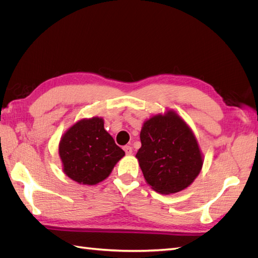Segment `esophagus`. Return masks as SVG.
Here are the masks:
<instances>
[{"label":"esophagus","instance_id":"esophagus-1","mask_svg":"<svg viewBox=\"0 0 258 258\" xmlns=\"http://www.w3.org/2000/svg\"><path fill=\"white\" fill-rule=\"evenodd\" d=\"M123 151L126 153V155H131L132 154V147L129 145H126L123 147Z\"/></svg>","mask_w":258,"mask_h":258}]
</instances>
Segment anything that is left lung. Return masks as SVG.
Segmentation results:
<instances>
[{"mask_svg": "<svg viewBox=\"0 0 258 258\" xmlns=\"http://www.w3.org/2000/svg\"><path fill=\"white\" fill-rule=\"evenodd\" d=\"M139 160L146 183L159 194L187 188L200 173L204 156L197 139L176 112L169 110L147 119L140 134Z\"/></svg>", "mask_w": 258, "mask_h": 258, "instance_id": "obj_1", "label": "left lung"}]
</instances>
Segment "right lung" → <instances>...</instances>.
Wrapping results in <instances>:
<instances>
[{"mask_svg":"<svg viewBox=\"0 0 258 258\" xmlns=\"http://www.w3.org/2000/svg\"><path fill=\"white\" fill-rule=\"evenodd\" d=\"M59 156L63 172L83 185H96L111 174L124 152L104 129L101 117L75 122L62 136Z\"/></svg>","mask_w":258,"mask_h":258,"instance_id":"1","label":"right lung"}]
</instances>
